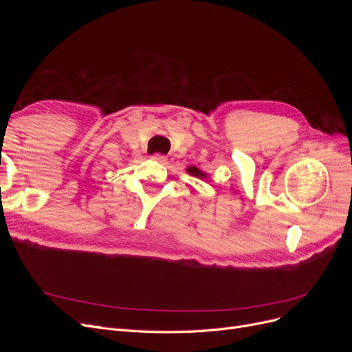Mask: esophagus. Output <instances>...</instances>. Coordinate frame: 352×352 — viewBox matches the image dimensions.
<instances>
[{
  "label": "esophagus",
  "instance_id": "esophagus-1",
  "mask_svg": "<svg viewBox=\"0 0 352 352\" xmlns=\"http://www.w3.org/2000/svg\"><path fill=\"white\" fill-rule=\"evenodd\" d=\"M151 158L154 160V162L162 163V164H164L167 162V158L164 155H162V154H154V155H151Z\"/></svg>",
  "mask_w": 352,
  "mask_h": 352
}]
</instances>
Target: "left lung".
<instances>
[{"mask_svg": "<svg viewBox=\"0 0 352 352\" xmlns=\"http://www.w3.org/2000/svg\"><path fill=\"white\" fill-rule=\"evenodd\" d=\"M186 173H189L190 176H194V177H198V179H207L208 177V175L206 172H202V170H199L195 166H189L186 168Z\"/></svg>", "mask_w": 352, "mask_h": 352, "instance_id": "8db88e82", "label": "left lung"}]
</instances>
